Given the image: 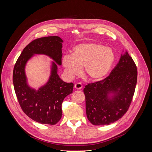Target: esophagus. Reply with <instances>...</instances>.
I'll use <instances>...</instances> for the list:
<instances>
[{
    "label": "esophagus",
    "mask_w": 152,
    "mask_h": 152,
    "mask_svg": "<svg viewBox=\"0 0 152 152\" xmlns=\"http://www.w3.org/2000/svg\"><path fill=\"white\" fill-rule=\"evenodd\" d=\"M74 87L75 89H77V90H80L82 88V86L80 83H77V84H75V86H74Z\"/></svg>",
    "instance_id": "1"
}]
</instances>
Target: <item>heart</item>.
Segmentation results:
<instances>
[{"mask_svg":"<svg viewBox=\"0 0 152 152\" xmlns=\"http://www.w3.org/2000/svg\"><path fill=\"white\" fill-rule=\"evenodd\" d=\"M115 54L112 48L95 42L77 45L72 54H66L61 64L68 79L81 74L84 67L85 74L93 82L100 81L107 76L113 65Z\"/></svg>","mask_w":152,"mask_h":152,"instance_id":"heart-1","label":"heart"}]
</instances>
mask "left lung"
Returning a JSON list of instances; mask_svg holds the SVG:
<instances>
[{
	"mask_svg": "<svg viewBox=\"0 0 152 152\" xmlns=\"http://www.w3.org/2000/svg\"><path fill=\"white\" fill-rule=\"evenodd\" d=\"M103 80L84 89L87 117L94 126H104L120 119L129 107L137 83V68L127 50Z\"/></svg>",
	"mask_w": 152,
	"mask_h": 152,
	"instance_id": "left-lung-1",
	"label": "left lung"
}]
</instances>
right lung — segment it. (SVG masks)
Returning a JSON list of instances; mask_svg holds the SVG:
<instances>
[{
  "mask_svg": "<svg viewBox=\"0 0 152 152\" xmlns=\"http://www.w3.org/2000/svg\"><path fill=\"white\" fill-rule=\"evenodd\" d=\"M63 42L58 36L33 40L24 48L14 67V88L23 111L40 124L54 125L58 123L62 116L63 100L73 93V84L64 82L58 74V65H61ZM36 54L45 55L53 59L49 79L38 90L29 85L25 72L27 62Z\"/></svg>",
  "mask_w": 152,
  "mask_h": 152,
  "instance_id": "1",
  "label": "right lung"
}]
</instances>
